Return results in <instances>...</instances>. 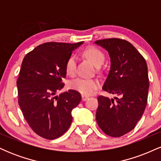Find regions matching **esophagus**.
Here are the masks:
<instances>
[{"mask_svg":"<svg viewBox=\"0 0 161 161\" xmlns=\"http://www.w3.org/2000/svg\"><path fill=\"white\" fill-rule=\"evenodd\" d=\"M88 97H88V96H86V95H82V100L83 101H86V100L88 99Z\"/></svg>","mask_w":161,"mask_h":161,"instance_id":"1","label":"esophagus"}]
</instances>
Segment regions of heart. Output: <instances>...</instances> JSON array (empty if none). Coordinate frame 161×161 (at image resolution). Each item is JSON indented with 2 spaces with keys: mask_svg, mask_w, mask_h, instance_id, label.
<instances>
[{
  "mask_svg": "<svg viewBox=\"0 0 161 161\" xmlns=\"http://www.w3.org/2000/svg\"><path fill=\"white\" fill-rule=\"evenodd\" d=\"M84 54L88 60L99 66L104 61L105 56L101 50L95 47L90 46L84 50ZM76 57L72 55L67 59L66 62L65 69L67 75L73 76L75 75L76 70ZM70 87L75 91L80 92L86 95H92L100 87V82L96 79H85L77 78L70 82Z\"/></svg>",
  "mask_w": 161,
  "mask_h": 161,
  "instance_id": "obj_1",
  "label": "heart"
}]
</instances>
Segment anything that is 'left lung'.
<instances>
[{
  "instance_id": "obj_1",
  "label": "left lung",
  "mask_w": 161,
  "mask_h": 161,
  "mask_svg": "<svg viewBox=\"0 0 161 161\" xmlns=\"http://www.w3.org/2000/svg\"><path fill=\"white\" fill-rule=\"evenodd\" d=\"M95 44L108 51L110 69L103 90L119 97L100 95L96 121L105 134L120 137L136 127L147 101L149 88L146 61L130 42L119 38L97 40Z\"/></svg>"
}]
</instances>
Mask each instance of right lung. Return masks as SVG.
<instances>
[{"mask_svg": "<svg viewBox=\"0 0 161 161\" xmlns=\"http://www.w3.org/2000/svg\"><path fill=\"white\" fill-rule=\"evenodd\" d=\"M83 44L47 42L24 57L16 81L18 103L24 118L37 135L53 140L71 125L72 110L80 103V93L70 89L56 95L64 86L66 62Z\"/></svg>", "mask_w": 161, "mask_h": 161, "instance_id": "obj_1", "label": "right lung"}]
</instances>
